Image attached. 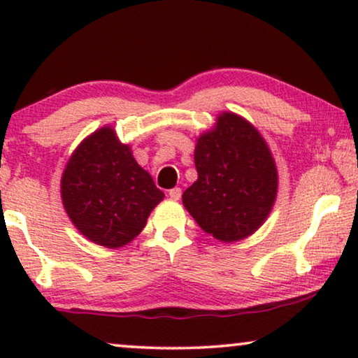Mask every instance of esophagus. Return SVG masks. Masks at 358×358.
<instances>
[{"label": "esophagus", "mask_w": 358, "mask_h": 358, "mask_svg": "<svg viewBox=\"0 0 358 358\" xmlns=\"http://www.w3.org/2000/svg\"><path fill=\"white\" fill-rule=\"evenodd\" d=\"M180 195H182V190H180V187H174L169 190V197L173 200H179Z\"/></svg>", "instance_id": "obj_1"}]
</instances>
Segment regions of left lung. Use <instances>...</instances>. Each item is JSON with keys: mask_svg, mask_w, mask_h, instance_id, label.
Wrapping results in <instances>:
<instances>
[{"mask_svg": "<svg viewBox=\"0 0 358 358\" xmlns=\"http://www.w3.org/2000/svg\"><path fill=\"white\" fill-rule=\"evenodd\" d=\"M199 179L182 203L205 233L231 243L252 234L271 213L277 169L266 141L241 117L224 112L195 146Z\"/></svg>", "mask_w": 358, "mask_h": 358, "instance_id": "obj_1", "label": "left lung"}]
</instances>
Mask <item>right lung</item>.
Instances as JSON below:
<instances>
[{
	"label": "right lung",
	"instance_id": "1",
	"mask_svg": "<svg viewBox=\"0 0 358 358\" xmlns=\"http://www.w3.org/2000/svg\"><path fill=\"white\" fill-rule=\"evenodd\" d=\"M163 197L109 127L78 146L62 178L68 217L87 239L106 248L131 241Z\"/></svg>",
	"mask_w": 358,
	"mask_h": 358
}]
</instances>
